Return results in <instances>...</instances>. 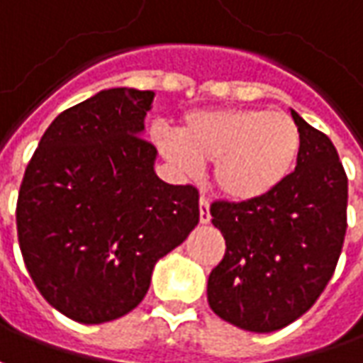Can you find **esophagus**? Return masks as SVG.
Wrapping results in <instances>:
<instances>
[{"mask_svg":"<svg viewBox=\"0 0 363 363\" xmlns=\"http://www.w3.org/2000/svg\"><path fill=\"white\" fill-rule=\"evenodd\" d=\"M210 202H208L206 196L200 199V224H208L210 222Z\"/></svg>","mask_w":363,"mask_h":363,"instance_id":"1","label":"esophagus"}]
</instances>
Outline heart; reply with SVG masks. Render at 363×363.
I'll use <instances>...</instances> for the list:
<instances>
[{
    "label": "heart",
    "instance_id": "b5f03b06",
    "mask_svg": "<svg viewBox=\"0 0 363 363\" xmlns=\"http://www.w3.org/2000/svg\"><path fill=\"white\" fill-rule=\"evenodd\" d=\"M161 153L196 174L214 163V182L225 199L252 202L277 190L295 171L301 131L293 118L259 108H214L186 113L179 135L155 131Z\"/></svg>",
    "mask_w": 363,
    "mask_h": 363
}]
</instances>
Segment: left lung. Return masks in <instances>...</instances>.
<instances>
[{"label": "left lung", "mask_w": 363, "mask_h": 363, "mask_svg": "<svg viewBox=\"0 0 363 363\" xmlns=\"http://www.w3.org/2000/svg\"><path fill=\"white\" fill-rule=\"evenodd\" d=\"M291 116L303 147L287 181L259 200L210 206L225 253L208 277V305L250 332L281 330L316 303L348 225V177L336 147L295 110Z\"/></svg>", "instance_id": "1"}]
</instances>
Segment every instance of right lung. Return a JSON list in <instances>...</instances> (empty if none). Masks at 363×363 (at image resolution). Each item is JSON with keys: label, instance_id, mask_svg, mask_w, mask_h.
Returning a JSON list of instances; mask_svg holds the SVG:
<instances>
[{"label": "right lung", "instance_id": "right-lung-1", "mask_svg": "<svg viewBox=\"0 0 363 363\" xmlns=\"http://www.w3.org/2000/svg\"><path fill=\"white\" fill-rule=\"evenodd\" d=\"M155 94L102 90L58 113L25 169L17 235L47 303L82 324L143 301L155 263L199 224V190L155 173L141 138Z\"/></svg>", "mask_w": 363, "mask_h": 363}]
</instances>
